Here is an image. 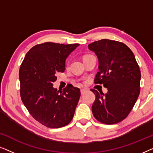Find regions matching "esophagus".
<instances>
[{
	"mask_svg": "<svg viewBox=\"0 0 153 153\" xmlns=\"http://www.w3.org/2000/svg\"><path fill=\"white\" fill-rule=\"evenodd\" d=\"M85 89H83V88H82V89H81V94H83L85 93Z\"/></svg>",
	"mask_w": 153,
	"mask_h": 153,
	"instance_id": "obj_1",
	"label": "esophagus"
}]
</instances>
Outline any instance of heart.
Wrapping results in <instances>:
<instances>
[{"label": "heart", "instance_id": "b5f03b06", "mask_svg": "<svg viewBox=\"0 0 153 153\" xmlns=\"http://www.w3.org/2000/svg\"><path fill=\"white\" fill-rule=\"evenodd\" d=\"M90 56V55H86V56H85L84 57H83V58H85V57H87V56Z\"/></svg>", "mask_w": 153, "mask_h": 153}]
</instances>
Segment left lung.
Wrapping results in <instances>:
<instances>
[{
  "instance_id": "8db88e82",
  "label": "left lung",
  "mask_w": 153,
  "mask_h": 153,
  "mask_svg": "<svg viewBox=\"0 0 153 153\" xmlns=\"http://www.w3.org/2000/svg\"><path fill=\"white\" fill-rule=\"evenodd\" d=\"M99 61L94 83L108 89L104 94L91 89L95 95L92 111L99 122L116 124L127 118L140 93L141 71L131 49L120 42L103 39L88 45Z\"/></svg>"
}]
</instances>
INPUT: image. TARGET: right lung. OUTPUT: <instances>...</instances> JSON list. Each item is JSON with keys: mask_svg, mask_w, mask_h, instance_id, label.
Returning a JSON list of instances; mask_svg holds the SVG:
<instances>
[{"mask_svg": "<svg viewBox=\"0 0 153 153\" xmlns=\"http://www.w3.org/2000/svg\"><path fill=\"white\" fill-rule=\"evenodd\" d=\"M79 44L45 42L26 53L19 69L20 95L33 118L50 128H60L72 120L80 89L69 85L53 87L58 72L65 70V60Z\"/></svg>", "mask_w": 153, "mask_h": 153, "instance_id": "obj_1", "label": "right lung"}]
</instances>
